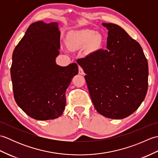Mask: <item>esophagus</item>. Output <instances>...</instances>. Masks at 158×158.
<instances>
[{"mask_svg":"<svg viewBox=\"0 0 158 158\" xmlns=\"http://www.w3.org/2000/svg\"><path fill=\"white\" fill-rule=\"evenodd\" d=\"M79 73L80 75H84V72L81 66H79Z\"/></svg>","mask_w":158,"mask_h":158,"instance_id":"1","label":"esophagus"}]
</instances>
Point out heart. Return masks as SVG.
I'll list each match as a JSON object with an SVG mask.
<instances>
[{
    "label": "heart",
    "instance_id": "heart-1",
    "mask_svg": "<svg viewBox=\"0 0 158 158\" xmlns=\"http://www.w3.org/2000/svg\"><path fill=\"white\" fill-rule=\"evenodd\" d=\"M91 40L93 45L98 46L101 44V36L99 34H96L95 31L89 29L83 30L70 35L68 45L70 48L76 49L87 44Z\"/></svg>",
    "mask_w": 158,
    "mask_h": 158
}]
</instances>
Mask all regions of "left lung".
Here are the masks:
<instances>
[{
  "label": "left lung",
  "instance_id": "obj_1",
  "mask_svg": "<svg viewBox=\"0 0 158 158\" xmlns=\"http://www.w3.org/2000/svg\"><path fill=\"white\" fill-rule=\"evenodd\" d=\"M108 30L106 49L89 53L77 63L93 105L100 115L123 119L139 108L148 88V62L141 46L119 26L102 23Z\"/></svg>",
  "mask_w": 158,
  "mask_h": 158
}]
</instances>
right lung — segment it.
Wrapping results in <instances>:
<instances>
[{"label":"right lung","mask_w":158,"mask_h":158,"mask_svg":"<svg viewBox=\"0 0 158 158\" xmlns=\"http://www.w3.org/2000/svg\"><path fill=\"white\" fill-rule=\"evenodd\" d=\"M60 31L58 22L39 21L30 25L12 55L11 77L16 103L36 120L58 118L66 106L65 92L74 76L76 63L60 66Z\"/></svg>","instance_id":"1"}]
</instances>
